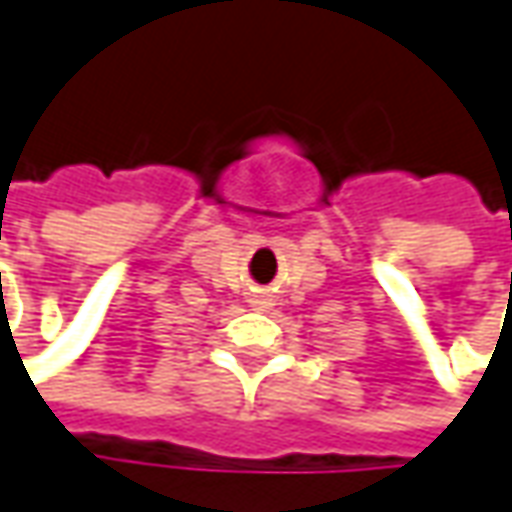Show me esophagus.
I'll use <instances>...</instances> for the list:
<instances>
[{
    "label": "esophagus",
    "instance_id": "esophagus-1",
    "mask_svg": "<svg viewBox=\"0 0 512 512\" xmlns=\"http://www.w3.org/2000/svg\"><path fill=\"white\" fill-rule=\"evenodd\" d=\"M256 307H259V310H267V307H270V301H267V298H256Z\"/></svg>",
    "mask_w": 512,
    "mask_h": 512
}]
</instances>
